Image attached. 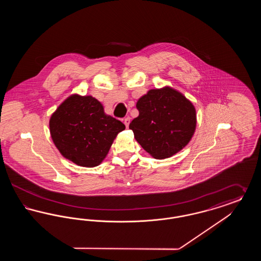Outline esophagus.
<instances>
[{
  "label": "esophagus",
  "mask_w": 261,
  "mask_h": 261,
  "mask_svg": "<svg viewBox=\"0 0 261 261\" xmlns=\"http://www.w3.org/2000/svg\"><path fill=\"white\" fill-rule=\"evenodd\" d=\"M123 122H124L126 128H128L129 124H130V117H126V118H124V121H123Z\"/></svg>",
  "instance_id": "obj_1"
}]
</instances>
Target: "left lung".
Segmentation results:
<instances>
[{
    "instance_id": "left-lung-1",
    "label": "left lung",
    "mask_w": 261,
    "mask_h": 261,
    "mask_svg": "<svg viewBox=\"0 0 261 261\" xmlns=\"http://www.w3.org/2000/svg\"><path fill=\"white\" fill-rule=\"evenodd\" d=\"M139 116L129 125L134 138L156 160L184 149L196 131L197 113L192 101L176 89H150L138 99Z\"/></svg>"
}]
</instances>
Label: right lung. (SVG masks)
<instances>
[{
	"instance_id": "right-lung-1",
	"label": "right lung",
	"mask_w": 261,
	"mask_h": 261,
	"mask_svg": "<svg viewBox=\"0 0 261 261\" xmlns=\"http://www.w3.org/2000/svg\"><path fill=\"white\" fill-rule=\"evenodd\" d=\"M51 140L63 158L82 167L98 166L125 125L105 113L92 96L72 94L50 115Z\"/></svg>"
}]
</instances>
